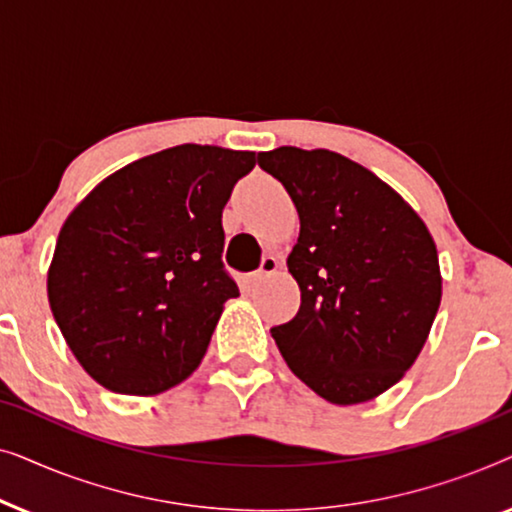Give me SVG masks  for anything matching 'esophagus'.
I'll use <instances>...</instances> for the list:
<instances>
[{
	"instance_id": "1",
	"label": "esophagus",
	"mask_w": 512,
	"mask_h": 512,
	"mask_svg": "<svg viewBox=\"0 0 512 512\" xmlns=\"http://www.w3.org/2000/svg\"><path fill=\"white\" fill-rule=\"evenodd\" d=\"M275 272H277V258L275 256H265L263 261H261V268H258L254 275H251V282L258 284V282H261V279L275 275Z\"/></svg>"
}]
</instances>
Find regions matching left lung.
<instances>
[{
  "label": "left lung",
  "mask_w": 512,
  "mask_h": 512,
  "mask_svg": "<svg viewBox=\"0 0 512 512\" xmlns=\"http://www.w3.org/2000/svg\"><path fill=\"white\" fill-rule=\"evenodd\" d=\"M258 165L282 181L300 233L286 265L298 314L272 328L293 375L335 405L380 396L422 352L443 279L415 209L366 167L326 149L279 146Z\"/></svg>",
  "instance_id": "8db88e82"
}]
</instances>
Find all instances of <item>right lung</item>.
Returning <instances> with one entry per match:
<instances>
[{
	"label": "right lung",
	"mask_w": 512,
	"mask_h": 512,
	"mask_svg": "<svg viewBox=\"0 0 512 512\" xmlns=\"http://www.w3.org/2000/svg\"><path fill=\"white\" fill-rule=\"evenodd\" d=\"M254 151L181 144L97 184L67 216L48 303L83 370L153 396L200 366L228 298L221 212Z\"/></svg>",
	"instance_id": "1"
}]
</instances>
